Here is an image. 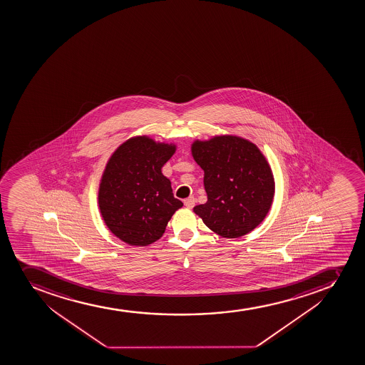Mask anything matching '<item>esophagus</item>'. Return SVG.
I'll list each match as a JSON object with an SVG mask.
<instances>
[{
    "instance_id": "esophagus-1",
    "label": "esophagus",
    "mask_w": 365,
    "mask_h": 365,
    "mask_svg": "<svg viewBox=\"0 0 365 365\" xmlns=\"http://www.w3.org/2000/svg\"><path fill=\"white\" fill-rule=\"evenodd\" d=\"M195 199L192 197V196H190V197H188V199L185 200V206L187 207V208H192V207L195 206Z\"/></svg>"
}]
</instances>
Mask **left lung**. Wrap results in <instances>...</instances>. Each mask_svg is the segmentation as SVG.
Masks as SVG:
<instances>
[{
	"mask_svg": "<svg viewBox=\"0 0 365 365\" xmlns=\"http://www.w3.org/2000/svg\"><path fill=\"white\" fill-rule=\"evenodd\" d=\"M192 150L205 171L208 196L194 212L224 238H239L255 230L267 217L274 192L270 166L256 145L225 135L196 141Z\"/></svg>",
	"mask_w": 365,
	"mask_h": 365,
	"instance_id": "obj_1",
	"label": "left lung"
}]
</instances>
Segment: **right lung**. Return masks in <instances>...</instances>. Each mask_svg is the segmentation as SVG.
Returning a JSON list of instances; mask_svg holds the SVG:
<instances>
[{"instance_id":"1","label":"right lung","mask_w":365,"mask_h":365,"mask_svg":"<svg viewBox=\"0 0 365 365\" xmlns=\"http://www.w3.org/2000/svg\"><path fill=\"white\" fill-rule=\"evenodd\" d=\"M173 152L175 146L137 137L123 143L109 159L98 206L106 225L123 242L146 246L158 240L183 206L160 170Z\"/></svg>"}]
</instances>
